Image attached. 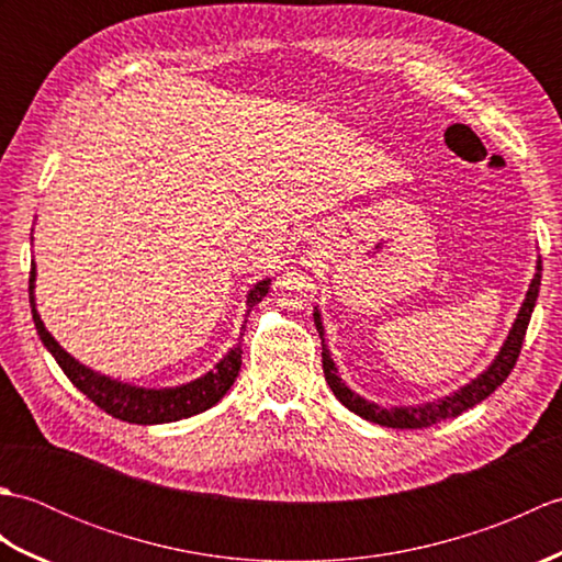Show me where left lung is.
<instances>
[{
    "instance_id": "left-lung-1",
    "label": "left lung",
    "mask_w": 562,
    "mask_h": 562,
    "mask_svg": "<svg viewBox=\"0 0 562 562\" xmlns=\"http://www.w3.org/2000/svg\"><path fill=\"white\" fill-rule=\"evenodd\" d=\"M541 260L539 266H536V274L531 280V288L527 292V300H524L521 308H519V316L515 321V326H512L509 336L503 345V350H499L497 360L491 364L487 372H483L479 379H473L469 386H463L461 391L453 393V396H447L445 401H437V403H427V405H417V408H381V405L369 403L364 398L357 396L348 386L342 384V379L338 376V369L330 360V352L326 348V340H324V326H321V316L318 312H314V321H316V330L321 336V357H324V374L330 391L336 393V398L345 405V408L352 411L355 415L364 417L369 423H376V425H384V427H396V429H423L429 427L435 423L447 420V417H457L463 411L473 408L475 403L485 401L491 393L503 386V381L509 376L512 369L517 364V357L521 352V345L524 338H527V328H529V321H531V312L536 306V296H539V288H541Z\"/></svg>"
}]
</instances>
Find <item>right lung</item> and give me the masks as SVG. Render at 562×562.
<instances>
[{"mask_svg": "<svg viewBox=\"0 0 562 562\" xmlns=\"http://www.w3.org/2000/svg\"><path fill=\"white\" fill-rule=\"evenodd\" d=\"M33 280H35V270L31 268V278H29L31 314L43 345L53 352L57 364L63 367V372L67 374L71 384H75L89 401L97 403L101 411L117 417V420L135 423V425H159V423L183 420V417L198 415L202 411L212 408V405L232 389V384L238 376V369H241V342H238L236 348L212 369V372L190 381L186 386H176V389H137V386H127V384H121V381H113L109 376L91 372V369L79 364L75 357L59 348L50 333L45 330L43 321L38 312H35V304H33ZM268 284L270 280H262L254 290H250L248 312L268 294Z\"/></svg>", "mask_w": 562, "mask_h": 562, "instance_id": "add662e5", "label": "right lung"}]
</instances>
